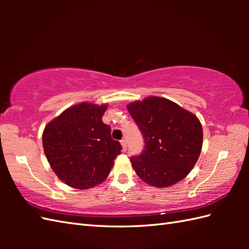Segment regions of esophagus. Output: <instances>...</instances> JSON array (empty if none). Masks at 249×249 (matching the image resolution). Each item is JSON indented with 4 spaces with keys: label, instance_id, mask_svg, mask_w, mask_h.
Here are the masks:
<instances>
[{
    "label": "esophagus",
    "instance_id": "1",
    "mask_svg": "<svg viewBox=\"0 0 249 249\" xmlns=\"http://www.w3.org/2000/svg\"><path fill=\"white\" fill-rule=\"evenodd\" d=\"M121 144L122 147H123V151H126V149H127V142H126V140H122Z\"/></svg>",
    "mask_w": 249,
    "mask_h": 249
}]
</instances>
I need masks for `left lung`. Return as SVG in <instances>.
<instances>
[{
	"label": "left lung",
	"mask_w": 249,
	"mask_h": 249,
	"mask_svg": "<svg viewBox=\"0 0 249 249\" xmlns=\"http://www.w3.org/2000/svg\"><path fill=\"white\" fill-rule=\"evenodd\" d=\"M140 128L144 150L130 162L146 184L162 188L181 181L193 170L202 149L199 119L167 98L149 96L127 105Z\"/></svg>",
	"instance_id": "8db88e82"
}]
</instances>
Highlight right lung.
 <instances>
[{"mask_svg": "<svg viewBox=\"0 0 249 249\" xmlns=\"http://www.w3.org/2000/svg\"><path fill=\"white\" fill-rule=\"evenodd\" d=\"M107 105L80 103L50 121L43 133V146L52 170L61 181L77 189L103 183L121 154L119 141L102 118Z\"/></svg>", "mask_w": 249, "mask_h": 249, "instance_id": "1", "label": "right lung"}]
</instances>
